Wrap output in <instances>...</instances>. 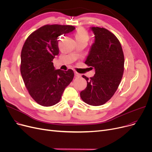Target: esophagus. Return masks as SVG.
Here are the masks:
<instances>
[{
  "label": "esophagus",
  "mask_w": 152,
  "mask_h": 152,
  "mask_svg": "<svg viewBox=\"0 0 152 152\" xmlns=\"http://www.w3.org/2000/svg\"><path fill=\"white\" fill-rule=\"evenodd\" d=\"M75 75L76 76V77H81V75L80 74V73H78L77 72H75Z\"/></svg>",
  "instance_id": "obj_1"
}]
</instances>
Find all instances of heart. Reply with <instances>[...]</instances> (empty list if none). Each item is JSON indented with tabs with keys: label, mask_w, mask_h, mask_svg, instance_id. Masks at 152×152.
Here are the masks:
<instances>
[{
	"label": "heart",
	"mask_w": 152,
	"mask_h": 152,
	"mask_svg": "<svg viewBox=\"0 0 152 152\" xmlns=\"http://www.w3.org/2000/svg\"><path fill=\"white\" fill-rule=\"evenodd\" d=\"M89 34L86 30L80 28L76 31L75 34L76 41H85L87 42L89 40Z\"/></svg>",
	"instance_id": "obj_1"
}]
</instances>
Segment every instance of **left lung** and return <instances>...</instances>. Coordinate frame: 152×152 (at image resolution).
I'll return each mask as SVG.
<instances>
[{"mask_svg":"<svg viewBox=\"0 0 152 152\" xmlns=\"http://www.w3.org/2000/svg\"><path fill=\"white\" fill-rule=\"evenodd\" d=\"M89 29L94 33V41L85 63L94 67L95 74L89 79L83 76L87 86L80 96L89 105L100 106L110 99L118 88L124 71V55L113 33L103 27Z\"/></svg>","mask_w":152,"mask_h":152,"instance_id":"1","label":"left lung"}]
</instances>
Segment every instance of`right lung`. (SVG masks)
<instances>
[{"label":"right lung","instance_id":"right-lung-1","mask_svg":"<svg viewBox=\"0 0 152 152\" xmlns=\"http://www.w3.org/2000/svg\"><path fill=\"white\" fill-rule=\"evenodd\" d=\"M75 29L72 26H44L33 32L22 47L21 76L31 97L41 106L58 103L73 79L72 69H56L52 61L59 54L58 36Z\"/></svg>","mask_w":152,"mask_h":152}]
</instances>
